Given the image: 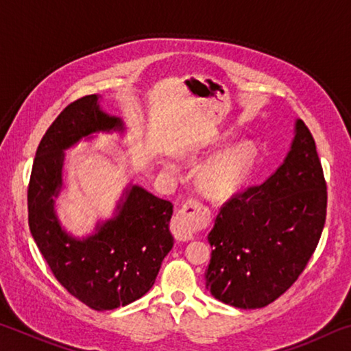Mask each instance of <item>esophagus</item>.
Instances as JSON below:
<instances>
[{
    "label": "esophagus",
    "mask_w": 351,
    "mask_h": 351,
    "mask_svg": "<svg viewBox=\"0 0 351 351\" xmlns=\"http://www.w3.org/2000/svg\"><path fill=\"white\" fill-rule=\"evenodd\" d=\"M207 219H209V213H207L204 204L197 198H189L176 212L173 223H171V230H173L176 240L189 241L195 239L198 229L206 224Z\"/></svg>",
    "instance_id": "34e87169"
}]
</instances>
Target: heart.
I'll return each mask as SVG.
<instances>
[{
	"instance_id": "obj_1",
	"label": "heart",
	"mask_w": 351,
	"mask_h": 351,
	"mask_svg": "<svg viewBox=\"0 0 351 351\" xmlns=\"http://www.w3.org/2000/svg\"><path fill=\"white\" fill-rule=\"evenodd\" d=\"M255 150L251 144H239L218 154L199 175V184L207 195L223 198L239 186L252 167Z\"/></svg>"
}]
</instances>
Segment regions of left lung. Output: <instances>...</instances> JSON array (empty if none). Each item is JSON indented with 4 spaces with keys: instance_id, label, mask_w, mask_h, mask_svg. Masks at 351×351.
I'll return each mask as SVG.
<instances>
[{
    "instance_id": "obj_1",
    "label": "left lung",
    "mask_w": 351,
    "mask_h": 351,
    "mask_svg": "<svg viewBox=\"0 0 351 351\" xmlns=\"http://www.w3.org/2000/svg\"><path fill=\"white\" fill-rule=\"evenodd\" d=\"M326 218V182L304 121L274 175L234 193L209 234L206 288L243 310L263 308L293 287L316 251Z\"/></svg>"
}]
</instances>
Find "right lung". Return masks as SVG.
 Wrapping results in <instances>:
<instances>
[{"label":"right lung","mask_w":351,"mask_h":351,"mask_svg":"<svg viewBox=\"0 0 351 351\" xmlns=\"http://www.w3.org/2000/svg\"><path fill=\"white\" fill-rule=\"evenodd\" d=\"M97 96L69 104L41 138L27 187L29 229L58 283L96 311L138 300L153 287L165 255L173 247V204L139 186L127 192L119 213L77 240L62 230L54 199L62 189V165L71 145L96 132L121 128V119L105 114Z\"/></svg>","instance_id":"obj_1"}]
</instances>
